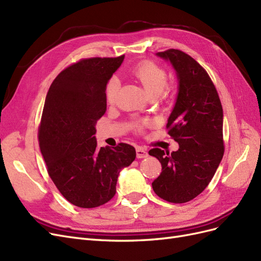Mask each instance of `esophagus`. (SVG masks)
I'll use <instances>...</instances> for the list:
<instances>
[{"label":"esophagus","instance_id":"1","mask_svg":"<svg viewBox=\"0 0 261 261\" xmlns=\"http://www.w3.org/2000/svg\"><path fill=\"white\" fill-rule=\"evenodd\" d=\"M136 154H137V158H139V159H141V158H147L148 156L147 150L141 146H138L136 148Z\"/></svg>","mask_w":261,"mask_h":261}]
</instances>
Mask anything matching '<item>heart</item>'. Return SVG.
Returning <instances> with one entry per match:
<instances>
[{
	"label": "heart",
	"mask_w": 261,
	"mask_h": 261,
	"mask_svg": "<svg viewBox=\"0 0 261 261\" xmlns=\"http://www.w3.org/2000/svg\"><path fill=\"white\" fill-rule=\"evenodd\" d=\"M130 74L141 84L150 97H155L161 93L168 81L167 70L152 61L139 62L132 68ZM118 88H120L118 78H110L106 87V98L109 103H113L115 101Z\"/></svg>",
	"instance_id": "heart-1"
}]
</instances>
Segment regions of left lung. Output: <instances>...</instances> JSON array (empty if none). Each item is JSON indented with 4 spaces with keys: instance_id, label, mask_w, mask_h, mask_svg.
<instances>
[{
    "instance_id": "obj_1",
    "label": "left lung",
    "mask_w": 261,
    "mask_h": 261,
    "mask_svg": "<svg viewBox=\"0 0 261 261\" xmlns=\"http://www.w3.org/2000/svg\"><path fill=\"white\" fill-rule=\"evenodd\" d=\"M156 55L176 70L178 94L167 129L179 148L171 153L150 150L162 165L152 188L163 200L184 203L204 191L222 160L223 110L210 76L191 55L176 49Z\"/></svg>"
}]
</instances>
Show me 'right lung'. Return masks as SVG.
<instances>
[{
	"label": "right lung",
	"instance_id": "add662e5",
	"mask_svg": "<svg viewBox=\"0 0 261 261\" xmlns=\"http://www.w3.org/2000/svg\"><path fill=\"white\" fill-rule=\"evenodd\" d=\"M124 55L83 59L51 84L39 125V147L60 193L81 208L111 200L120 171L135 160L136 150L121 143L97 146L96 124L107 111L106 87Z\"/></svg>",
	"mask_w": 261,
	"mask_h": 261
}]
</instances>
